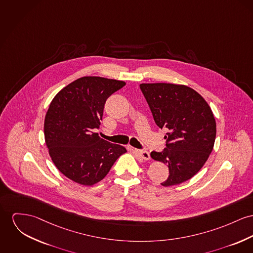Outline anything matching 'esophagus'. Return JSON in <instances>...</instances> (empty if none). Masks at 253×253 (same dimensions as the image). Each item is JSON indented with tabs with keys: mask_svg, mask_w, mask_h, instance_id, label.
I'll list each match as a JSON object with an SVG mask.
<instances>
[{
	"mask_svg": "<svg viewBox=\"0 0 253 253\" xmlns=\"http://www.w3.org/2000/svg\"><path fill=\"white\" fill-rule=\"evenodd\" d=\"M133 152H135V154L137 155V157H139L140 159L142 160H149L150 159V153L147 152V151H141V150H134Z\"/></svg>",
	"mask_w": 253,
	"mask_h": 253,
	"instance_id": "obj_1",
	"label": "esophagus"
}]
</instances>
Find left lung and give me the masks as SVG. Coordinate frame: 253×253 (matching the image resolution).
Returning a JSON list of instances; mask_svg holds the SVG:
<instances>
[{
    "label": "left lung",
    "instance_id": "left-lung-1",
    "mask_svg": "<svg viewBox=\"0 0 253 253\" xmlns=\"http://www.w3.org/2000/svg\"><path fill=\"white\" fill-rule=\"evenodd\" d=\"M155 124L168 128L166 148L152 152L155 161L166 164L169 177L164 187L177 185L193 177L207 161L216 139V120L209 104L194 89L173 84H140Z\"/></svg>",
    "mask_w": 253,
    "mask_h": 253
}]
</instances>
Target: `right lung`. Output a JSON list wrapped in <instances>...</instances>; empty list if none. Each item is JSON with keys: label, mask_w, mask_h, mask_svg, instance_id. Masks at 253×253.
<instances>
[{"label": "right lung", "mask_w": 253, "mask_h": 253, "mask_svg": "<svg viewBox=\"0 0 253 253\" xmlns=\"http://www.w3.org/2000/svg\"><path fill=\"white\" fill-rule=\"evenodd\" d=\"M125 85L123 81L83 77L52 99L44 122L45 142L53 164L69 179L94 185L126 152L93 132L100 127L107 98Z\"/></svg>", "instance_id": "right-lung-1"}]
</instances>
